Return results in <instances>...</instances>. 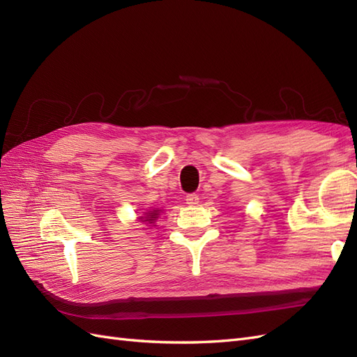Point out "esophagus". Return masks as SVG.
<instances>
[{"label": "esophagus", "instance_id": "1", "mask_svg": "<svg viewBox=\"0 0 357 357\" xmlns=\"http://www.w3.org/2000/svg\"><path fill=\"white\" fill-rule=\"evenodd\" d=\"M199 202V197L195 195V193H189V195L186 197V204L189 205H197Z\"/></svg>", "mask_w": 357, "mask_h": 357}]
</instances>
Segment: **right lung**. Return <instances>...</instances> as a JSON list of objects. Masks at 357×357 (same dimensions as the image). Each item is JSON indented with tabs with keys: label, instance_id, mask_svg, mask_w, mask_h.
I'll list each match as a JSON object with an SVG mask.
<instances>
[{
	"label": "right lung",
	"instance_id": "add662e5",
	"mask_svg": "<svg viewBox=\"0 0 357 357\" xmlns=\"http://www.w3.org/2000/svg\"><path fill=\"white\" fill-rule=\"evenodd\" d=\"M159 213H160V210L147 211V213H144V215H142V218H139V220H142V222H149V223H155L156 219L159 218Z\"/></svg>",
	"mask_w": 357,
	"mask_h": 357
}]
</instances>
